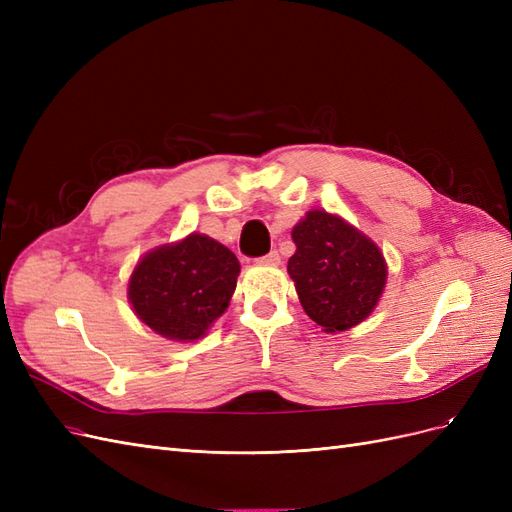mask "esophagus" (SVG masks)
<instances>
[{
    "mask_svg": "<svg viewBox=\"0 0 512 512\" xmlns=\"http://www.w3.org/2000/svg\"><path fill=\"white\" fill-rule=\"evenodd\" d=\"M258 262H260V265H267V267H277V265H280V254L269 252L267 256L258 258Z\"/></svg>",
    "mask_w": 512,
    "mask_h": 512,
    "instance_id": "esophagus-1",
    "label": "esophagus"
}]
</instances>
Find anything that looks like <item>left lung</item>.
<instances>
[{
	"mask_svg": "<svg viewBox=\"0 0 512 512\" xmlns=\"http://www.w3.org/2000/svg\"><path fill=\"white\" fill-rule=\"evenodd\" d=\"M290 235L297 250L288 275L305 314L324 333H342L367 320L389 277L378 243L324 209L307 211Z\"/></svg>",
	"mask_w": 512,
	"mask_h": 512,
	"instance_id": "obj_1",
	"label": "left lung"
}]
</instances>
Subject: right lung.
I'll use <instances>...</instances> for the list:
<instances>
[{
	"label": "right lung",
	"mask_w": 512,
	"mask_h": 512,
	"mask_svg": "<svg viewBox=\"0 0 512 512\" xmlns=\"http://www.w3.org/2000/svg\"><path fill=\"white\" fill-rule=\"evenodd\" d=\"M239 273V260L226 245L190 232L136 262L128 301L153 333L170 342H196L228 309Z\"/></svg>",
	"instance_id": "right-lung-1"
}]
</instances>
